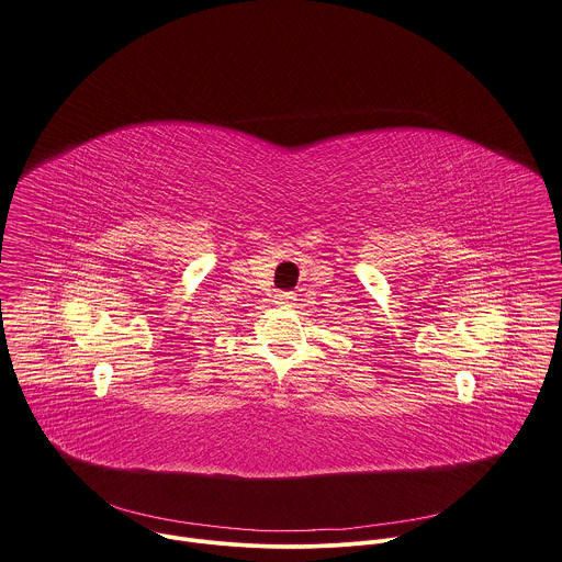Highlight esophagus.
Instances as JSON below:
<instances>
[{
	"label": "esophagus",
	"instance_id": "34e87169",
	"mask_svg": "<svg viewBox=\"0 0 562 562\" xmlns=\"http://www.w3.org/2000/svg\"><path fill=\"white\" fill-rule=\"evenodd\" d=\"M295 293H291V291H278L276 295H273V302L278 304V306H293L295 304Z\"/></svg>",
	"mask_w": 562,
	"mask_h": 562
}]
</instances>
